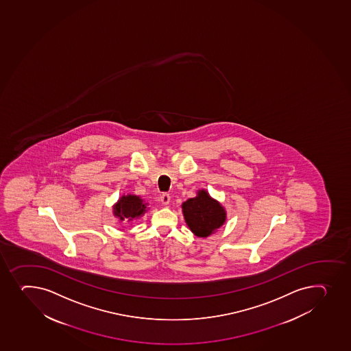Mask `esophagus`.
Segmentation results:
<instances>
[{"label":"esophagus","mask_w":351,"mask_h":351,"mask_svg":"<svg viewBox=\"0 0 351 351\" xmlns=\"http://www.w3.org/2000/svg\"><path fill=\"white\" fill-rule=\"evenodd\" d=\"M160 200H161V203H162L165 206H167V205L170 203V195H167V193H163V195H161V197H160Z\"/></svg>","instance_id":"1"}]
</instances>
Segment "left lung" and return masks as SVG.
I'll return each mask as SVG.
<instances>
[{"label": "left lung", "instance_id": "8db88e82", "mask_svg": "<svg viewBox=\"0 0 351 351\" xmlns=\"http://www.w3.org/2000/svg\"><path fill=\"white\" fill-rule=\"evenodd\" d=\"M185 223L197 237H208L217 232L227 220V212L217 199L212 198L205 189L182 204Z\"/></svg>", "mask_w": 351, "mask_h": 351}]
</instances>
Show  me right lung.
Wrapping results in <instances>:
<instances>
[{"mask_svg": "<svg viewBox=\"0 0 351 351\" xmlns=\"http://www.w3.org/2000/svg\"><path fill=\"white\" fill-rule=\"evenodd\" d=\"M148 204L145 203L144 199L137 195H123L112 206L114 217L119 219V222L132 221L144 215L148 210Z\"/></svg>", "mask_w": 351, "mask_h": 351, "instance_id": "obj_1", "label": "right lung"}]
</instances>
